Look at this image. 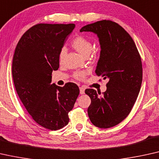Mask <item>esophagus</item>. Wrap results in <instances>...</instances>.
Masks as SVG:
<instances>
[{"instance_id": "obj_1", "label": "esophagus", "mask_w": 159, "mask_h": 159, "mask_svg": "<svg viewBox=\"0 0 159 159\" xmlns=\"http://www.w3.org/2000/svg\"><path fill=\"white\" fill-rule=\"evenodd\" d=\"M80 94H84L85 93V89H84V87H83V86H81V87H80Z\"/></svg>"}]
</instances>
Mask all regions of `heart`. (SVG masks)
Masks as SVG:
<instances>
[{"instance_id":"heart-1","label":"heart","mask_w":159,"mask_h":159,"mask_svg":"<svg viewBox=\"0 0 159 159\" xmlns=\"http://www.w3.org/2000/svg\"><path fill=\"white\" fill-rule=\"evenodd\" d=\"M70 45L75 51H77L79 54L85 57L88 56L89 53L91 52V50H92L93 48L92 42H91V40L81 35H79L75 37L71 41ZM66 55V48H62L60 51L59 55H58V60H59L60 63H62L64 61ZM87 74H88V71L87 70H77L73 73V77L75 79L81 80L86 79Z\"/></svg>"}]
</instances>
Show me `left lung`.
I'll return each mask as SVG.
<instances>
[{"mask_svg":"<svg viewBox=\"0 0 159 159\" xmlns=\"http://www.w3.org/2000/svg\"><path fill=\"white\" fill-rule=\"evenodd\" d=\"M80 32L97 34L101 53L96 73L109 79L102 95L93 89L85 90L91 100L89 117L95 126L109 128L123 121L135 104L143 79L141 57L133 38L116 22L102 20Z\"/></svg>","mask_w":159,"mask_h":159,"instance_id":"obj_1","label":"left lung"}]
</instances>
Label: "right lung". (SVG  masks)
Wrapping results in <instances>:
<instances>
[{
  "label": "right lung",
  "instance_id": "1",
  "mask_svg": "<svg viewBox=\"0 0 159 159\" xmlns=\"http://www.w3.org/2000/svg\"><path fill=\"white\" fill-rule=\"evenodd\" d=\"M74 24H38L22 35L15 49L12 75L16 91L32 119L50 130L69 122L79 94L74 83L50 84L52 70L59 68L58 55Z\"/></svg>",
  "mask_w": 159,
  "mask_h": 159
}]
</instances>
